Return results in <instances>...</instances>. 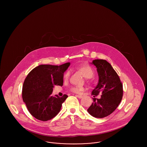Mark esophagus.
I'll list each match as a JSON object with an SVG mask.
<instances>
[{"instance_id": "esophagus-1", "label": "esophagus", "mask_w": 147, "mask_h": 147, "mask_svg": "<svg viewBox=\"0 0 147 147\" xmlns=\"http://www.w3.org/2000/svg\"><path fill=\"white\" fill-rule=\"evenodd\" d=\"M76 96H77L78 98H83V96H82V95H77Z\"/></svg>"}]
</instances>
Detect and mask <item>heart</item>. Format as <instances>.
Segmentation results:
<instances>
[{
	"label": "heart",
	"mask_w": 147,
	"mask_h": 147,
	"mask_svg": "<svg viewBox=\"0 0 147 147\" xmlns=\"http://www.w3.org/2000/svg\"><path fill=\"white\" fill-rule=\"evenodd\" d=\"M78 70L80 71V73L82 74V75L83 76L84 78L87 79L91 78V77H92L94 76V74L92 68L90 65L88 64H84L80 67H78ZM69 74H70L69 71H67L65 73L64 76L65 79H67L68 78V77L69 76ZM83 90H84L83 88H79V87H76V86L73 87L70 89L71 92L74 93H79L81 91H83Z\"/></svg>",
	"instance_id": "1"
}]
</instances>
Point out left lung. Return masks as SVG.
<instances>
[{"instance_id": "obj_1", "label": "left lung", "mask_w": 147, "mask_h": 147, "mask_svg": "<svg viewBox=\"0 0 147 147\" xmlns=\"http://www.w3.org/2000/svg\"><path fill=\"white\" fill-rule=\"evenodd\" d=\"M96 68L98 81L92 90L93 102L88 112L96 118H104L113 112L118 107L123 96V87L120 79L112 65L104 59H95L90 63ZM99 93L100 99L95 98Z\"/></svg>"}]
</instances>
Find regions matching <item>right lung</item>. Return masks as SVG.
Wrapping results in <instances>:
<instances>
[{"label": "right lung", "instance_id": "obj_1", "mask_svg": "<svg viewBox=\"0 0 147 147\" xmlns=\"http://www.w3.org/2000/svg\"><path fill=\"white\" fill-rule=\"evenodd\" d=\"M70 64H41L28 73L23 84L22 97L28 111L36 119L46 121L60 111L68 96H52L51 94L55 85H63V74Z\"/></svg>", "mask_w": 147, "mask_h": 147}]
</instances>
